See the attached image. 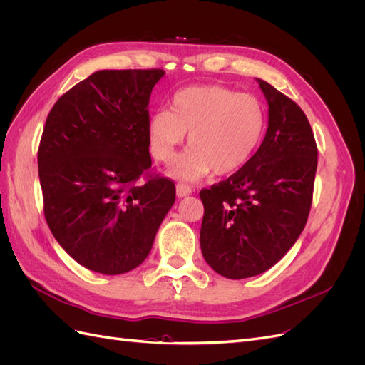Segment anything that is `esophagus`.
I'll return each instance as SVG.
<instances>
[{
	"label": "esophagus",
	"mask_w": 365,
	"mask_h": 365,
	"mask_svg": "<svg viewBox=\"0 0 365 365\" xmlns=\"http://www.w3.org/2000/svg\"><path fill=\"white\" fill-rule=\"evenodd\" d=\"M192 192H193L192 187H189L187 184H182V182L176 184V196H178V197L189 196Z\"/></svg>",
	"instance_id": "1"
}]
</instances>
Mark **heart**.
Listing matches in <instances>:
<instances>
[{
  "label": "heart",
  "instance_id": "b5f03b06",
  "mask_svg": "<svg viewBox=\"0 0 365 365\" xmlns=\"http://www.w3.org/2000/svg\"><path fill=\"white\" fill-rule=\"evenodd\" d=\"M267 129V111L257 97L220 85L189 86L172 98L170 111L149 118L148 138L152 157L173 161L185 134L189 149L172 165V175L196 180L213 170L233 175L257 152Z\"/></svg>",
  "mask_w": 365,
  "mask_h": 365
}]
</instances>
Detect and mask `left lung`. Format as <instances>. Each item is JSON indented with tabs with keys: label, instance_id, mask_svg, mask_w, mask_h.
<instances>
[{
	"label": "left lung",
	"instance_id": "left-lung-1",
	"mask_svg": "<svg viewBox=\"0 0 365 365\" xmlns=\"http://www.w3.org/2000/svg\"><path fill=\"white\" fill-rule=\"evenodd\" d=\"M268 102V129L244 169L200 193L201 251L227 279L274 267L306 225L318 150L307 117L289 97L257 79Z\"/></svg>",
	"mask_w": 365,
	"mask_h": 365
}]
</instances>
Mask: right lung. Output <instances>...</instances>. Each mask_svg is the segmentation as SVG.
Masks as SVG:
<instances>
[{"label": "right lung", "mask_w": 365, "mask_h": 365, "mask_svg": "<svg viewBox=\"0 0 365 365\" xmlns=\"http://www.w3.org/2000/svg\"><path fill=\"white\" fill-rule=\"evenodd\" d=\"M163 70H102L54 103L38 150L43 215L59 245L86 269L125 274L145 262L175 202L152 176L149 98Z\"/></svg>", "instance_id": "right-lung-1"}]
</instances>
